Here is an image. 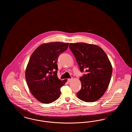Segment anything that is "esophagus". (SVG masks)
Instances as JSON below:
<instances>
[{
  "mask_svg": "<svg viewBox=\"0 0 132 132\" xmlns=\"http://www.w3.org/2000/svg\"><path fill=\"white\" fill-rule=\"evenodd\" d=\"M72 80H73V78H70V79H68V82H71L72 81Z\"/></svg>",
  "mask_w": 132,
  "mask_h": 132,
  "instance_id": "esophagus-1",
  "label": "esophagus"
}]
</instances>
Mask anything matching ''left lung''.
I'll use <instances>...</instances> for the list:
<instances>
[{"label":"left lung","instance_id":"left-lung-1","mask_svg":"<svg viewBox=\"0 0 132 132\" xmlns=\"http://www.w3.org/2000/svg\"><path fill=\"white\" fill-rule=\"evenodd\" d=\"M69 48L79 65L81 72V90L77 94L81 101L92 102L98 100L108 87L112 67L105 52L95 44L84 43L70 44Z\"/></svg>","mask_w":132,"mask_h":132}]
</instances>
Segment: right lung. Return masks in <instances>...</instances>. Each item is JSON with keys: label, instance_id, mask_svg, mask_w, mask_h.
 Returning <instances> with one entry per match:
<instances>
[{"label": "right lung", "instance_id": "1", "mask_svg": "<svg viewBox=\"0 0 132 132\" xmlns=\"http://www.w3.org/2000/svg\"><path fill=\"white\" fill-rule=\"evenodd\" d=\"M69 43L52 42L44 44L36 49L26 69V80L32 95L43 103H50L61 95L60 88L67 79L57 77L58 57L66 50Z\"/></svg>", "mask_w": 132, "mask_h": 132}]
</instances>
